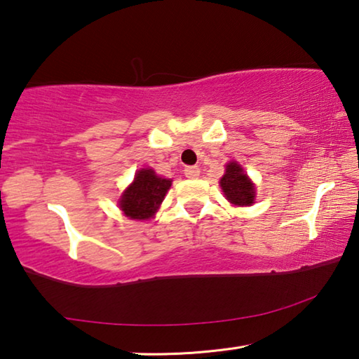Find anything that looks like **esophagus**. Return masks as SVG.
I'll return each mask as SVG.
<instances>
[{
	"label": "esophagus",
	"instance_id": "1",
	"mask_svg": "<svg viewBox=\"0 0 359 359\" xmlns=\"http://www.w3.org/2000/svg\"><path fill=\"white\" fill-rule=\"evenodd\" d=\"M185 175H187L188 179L199 177V168L198 166H188V168H185Z\"/></svg>",
	"mask_w": 359,
	"mask_h": 359
}]
</instances>
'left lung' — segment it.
<instances>
[{
    "instance_id": "left-lung-1",
    "label": "left lung",
    "mask_w": 359,
    "mask_h": 359,
    "mask_svg": "<svg viewBox=\"0 0 359 359\" xmlns=\"http://www.w3.org/2000/svg\"><path fill=\"white\" fill-rule=\"evenodd\" d=\"M223 194L233 205H252L255 203V184L248 179L239 163L231 161L226 165V171L220 179Z\"/></svg>"
}]
</instances>
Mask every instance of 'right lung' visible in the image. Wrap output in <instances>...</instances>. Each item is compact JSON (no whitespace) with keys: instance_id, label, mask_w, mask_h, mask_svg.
Here are the masks:
<instances>
[{"instance_id":"right-lung-1","label":"right lung","mask_w":359,"mask_h":359,"mask_svg":"<svg viewBox=\"0 0 359 359\" xmlns=\"http://www.w3.org/2000/svg\"><path fill=\"white\" fill-rule=\"evenodd\" d=\"M172 180L156 175L154 169H141L133 184L121 193L118 208L131 220H150L160 209Z\"/></svg>"}]
</instances>
